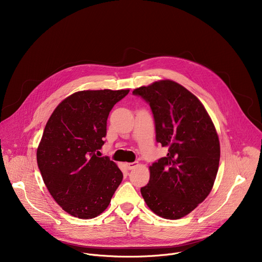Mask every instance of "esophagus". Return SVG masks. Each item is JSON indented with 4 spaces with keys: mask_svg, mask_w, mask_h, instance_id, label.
Returning <instances> with one entry per match:
<instances>
[{
    "mask_svg": "<svg viewBox=\"0 0 262 262\" xmlns=\"http://www.w3.org/2000/svg\"><path fill=\"white\" fill-rule=\"evenodd\" d=\"M136 166H138V162H134V163H127V164H126V168H127L128 170H132V169H134Z\"/></svg>",
    "mask_w": 262,
    "mask_h": 262,
    "instance_id": "34e87169",
    "label": "esophagus"
}]
</instances>
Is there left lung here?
<instances>
[{"mask_svg": "<svg viewBox=\"0 0 262 262\" xmlns=\"http://www.w3.org/2000/svg\"><path fill=\"white\" fill-rule=\"evenodd\" d=\"M149 105L156 139L168 155L155 162L141 194L156 214L177 220L194 210L210 193L220 163V142L201 101L183 86L159 81L133 91Z\"/></svg>", "mask_w": 262, "mask_h": 262, "instance_id": "obj_1", "label": "left lung"}]
</instances>
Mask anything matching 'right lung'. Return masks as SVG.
I'll return each mask as SVG.
<instances>
[{"mask_svg":"<svg viewBox=\"0 0 262 262\" xmlns=\"http://www.w3.org/2000/svg\"><path fill=\"white\" fill-rule=\"evenodd\" d=\"M129 90H86L71 94L53 112L37 148V164L55 201L69 214L93 219L110 204L123 174L98 156L106 120Z\"/></svg>","mask_w":262,"mask_h":262,"instance_id":"right-lung-1","label":"right lung"}]
</instances>
